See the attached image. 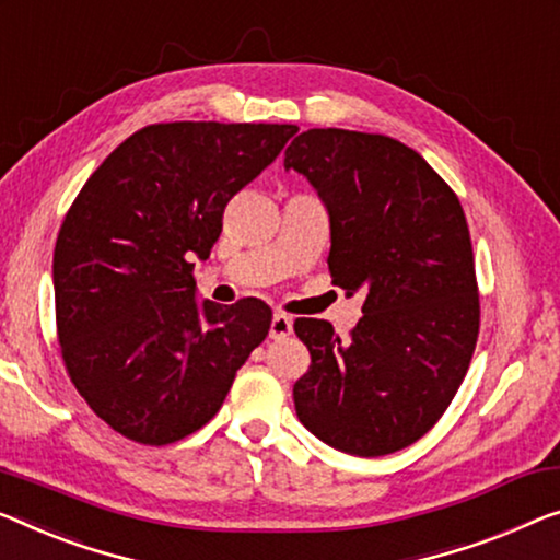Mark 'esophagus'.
<instances>
[{
    "mask_svg": "<svg viewBox=\"0 0 560 560\" xmlns=\"http://www.w3.org/2000/svg\"><path fill=\"white\" fill-rule=\"evenodd\" d=\"M291 329H294V322H291V316L277 312L271 316V327H269V337L271 339H287Z\"/></svg>",
    "mask_w": 560,
    "mask_h": 560,
    "instance_id": "obj_1",
    "label": "esophagus"
}]
</instances>
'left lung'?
I'll return each mask as SVG.
<instances>
[{
    "label": "left lung",
    "mask_w": 560,
    "mask_h": 560,
    "mask_svg": "<svg viewBox=\"0 0 560 560\" xmlns=\"http://www.w3.org/2000/svg\"><path fill=\"white\" fill-rule=\"evenodd\" d=\"M283 168L302 173L327 208L334 281L364 294L349 339L324 319L294 322L312 354L294 385L296 415L341 453H397L447 410L478 341L460 200L420 153L370 132L306 130Z\"/></svg>",
    "instance_id": "8db88e82"
}]
</instances>
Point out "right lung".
<instances>
[{
    "label": "right lung",
    "instance_id": "add662e5",
    "mask_svg": "<svg viewBox=\"0 0 560 560\" xmlns=\"http://www.w3.org/2000/svg\"><path fill=\"white\" fill-rule=\"evenodd\" d=\"M296 125H148L105 158L65 215L52 258L72 385L120 435L168 445L221 410L271 327L258 299H198L194 261L223 208L277 161Z\"/></svg>",
    "mask_w": 560,
    "mask_h": 560
}]
</instances>
